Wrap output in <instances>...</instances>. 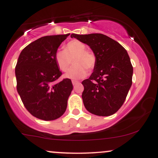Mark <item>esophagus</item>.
<instances>
[{"instance_id": "esophagus-1", "label": "esophagus", "mask_w": 158, "mask_h": 158, "mask_svg": "<svg viewBox=\"0 0 158 158\" xmlns=\"http://www.w3.org/2000/svg\"><path fill=\"white\" fill-rule=\"evenodd\" d=\"M72 83H73V85H76L77 84H79V81H72Z\"/></svg>"}]
</instances>
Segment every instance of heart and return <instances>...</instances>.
Masks as SVG:
<instances>
[{
	"mask_svg": "<svg viewBox=\"0 0 158 158\" xmlns=\"http://www.w3.org/2000/svg\"><path fill=\"white\" fill-rule=\"evenodd\" d=\"M58 68L62 72H66L73 62L74 66L64 77L77 80L85 78L88 70H92L96 64L97 59L94 52L86 50V46L81 41L73 40L64 46V50L56 51L54 56Z\"/></svg>",
	"mask_w": 158,
	"mask_h": 158,
	"instance_id": "1",
	"label": "heart"
}]
</instances>
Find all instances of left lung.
<instances>
[{"label": "left lung", "mask_w": 158, "mask_h": 158, "mask_svg": "<svg viewBox=\"0 0 158 158\" xmlns=\"http://www.w3.org/2000/svg\"><path fill=\"white\" fill-rule=\"evenodd\" d=\"M70 37L88 44L97 59L93 73L81 82L85 108L102 117L115 114L124 103L132 84L133 67L126 49L100 33H73Z\"/></svg>", "instance_id": "obj_1"}]
</instances>
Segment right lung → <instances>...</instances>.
Listing matches in <instances>:
<instances>
[{
    "label": "right lung",
    "mask_w": 158,
    "mask_h": 158,
    "mask_svg": "<svg viewBox=\"0 0 158 158\" xmlns=\"http://www.w3.org/2000/svg\"><path fill=\"white\" fill-rule=\"evenodd\" d=\"M69 35L40 38L19 55L15 67L18 93L27 110L38 119L54 120L66 110L73 85L70 79L57 81L61 72L54 56Z\"/></svg>",
    "instance_id": "1"
}]
</instances>
